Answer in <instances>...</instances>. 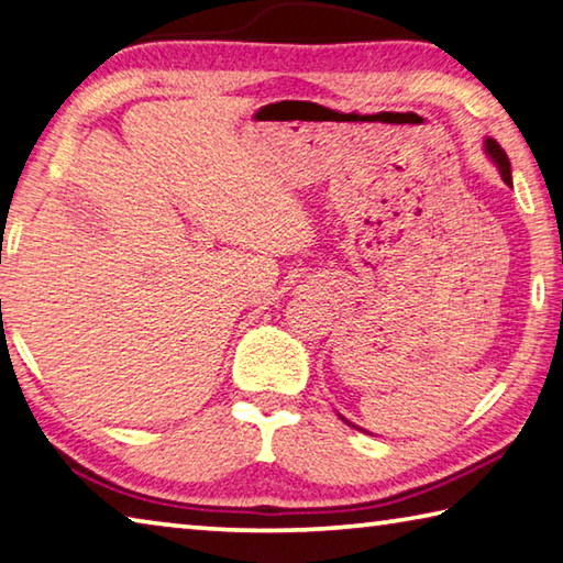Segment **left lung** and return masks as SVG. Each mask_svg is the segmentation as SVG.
<instances>
[{
	"label": "left lung",
	"mask_w": 563,
	"mask_h": 563,
	"mask_svg": "<svg viewBox=\"0 0 563 563\" xmlns=\"http://www.w3.org/2000/svg\"><path fill=\"white\" fill-rule=\"evenodd\" d=\"M485 147H487V153H489L492 161L497 163L501 177H505V183L511 185V165H509L507 153L501 151V145H499L497 141H492V137H489V141H485ZM341 420H346V418H341ZM346 422H349V420H346ZM349 426H351V422H349ZM353 428H356V426H353Z\"/></svg>",
	"instance_id": "left-lung-1"
}]
</instances>
